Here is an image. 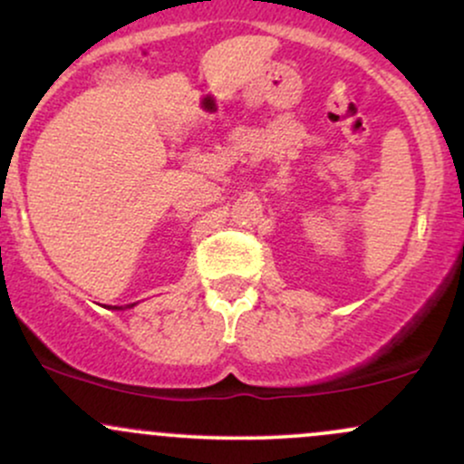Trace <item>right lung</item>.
<instances>
[{
  "instance_id": "1",
  "label": "right lung",
  "mask_w": 464,
  "mask_h": 464,
  "mask_svg": "<svg viewBox=\"0 0 464 464\" xmlns=\"http://www.w3.org/2000/svg\"><path fill=\"white\" fill-rule=\"evenodd\" d=\"M135 305V303H130V305H126V307H132ZM111 310H121V307H111Z\"/></svg>"
}]
</instances>
